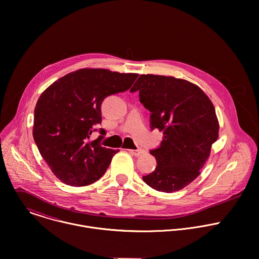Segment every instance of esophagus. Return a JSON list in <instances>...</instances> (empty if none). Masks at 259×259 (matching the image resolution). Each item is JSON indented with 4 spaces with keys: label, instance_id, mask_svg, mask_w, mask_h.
<instances>
[{
    "label": "esophagus",
    "instance_id": "obj_1",
    "mask_svg": "<svg viewBox=\"0 0 259 259\" xmlns=\"http://www.w3.org/2000/svg\"><path fill=\"white\" fill-rule=\"evenodd\" d=\"M129 152L135 156H140L143 153H145V150L142 148H138V149H129Z\"/></svg>",
    "mask_w": 259,
    "mask_h": 259
}]
</instances>
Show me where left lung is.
I'll return each mask as SVG.
<instances>
[{
	"label": "left lung",
	"instance_id": "left-lung-1",
	"mask_svg": "<svg viewBox=\"0 0 259 259\" xmlns=\"http://www.w3.org/2000/svg\"><path fill=\"white\" fill-rule=\"evenodd\" d=\"M130 92H139L150 112V129L163 132L159 146L149 151L156 167L143 181L161 192L181 190L199 176L219 137L211 101L189 81L151 74L140 75Z\"/></svg>",
	"mask_w": 259,
	"mask_h": 259
}]
</instances>
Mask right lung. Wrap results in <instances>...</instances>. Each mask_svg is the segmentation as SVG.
Returning a JSON list of instances; mask_svg holds the SVG:
<instances>
[{"label":"right lung","instance_id":"1","mask_svg":"<svg viewBox=\"0 0 259 259\" xmlns=\"http://www.w3.org/2000/svg\"><path fill=\"white\" fill-rule=\"evenodd\" d=\"M138 74L106 69H81L54 82L34 109L33 138L53 173L70 186L98 181L119 149L103 147L106 131L89 141L95 125L102 123V104L128 91Z\"/></svg>","mask_w":259,"mask_h":259}]
</instances>
